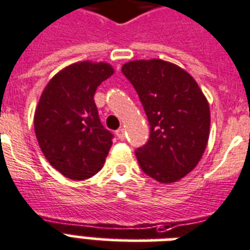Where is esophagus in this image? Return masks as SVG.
Returning a JSON list of instances; mask_svg holds the SVG:
<instances>
[{
    "label": "esophagus",
    "mask_w": 250,
    "mask_h": 250,
    "mask_svg": "<svg viewBox=\"0 0 250 250\" xmlns=\"http://www.w3.org/2000/svg\"><path fill=\"white\" fill-rule=\"evenodd\" d=\"M116 135H117V138L121 139V141H124V139H125V130H124L123 127H120V129H117V130H116Z\"/></svg>",
    "instance_id": "1"
}]
</instances>
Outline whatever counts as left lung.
Wrapping results in <instances>:
<instances>
[{
  "label": "left lung",
  "mask_w": 250,
  "mask_h": 250,
  "mask_svg": "<svg viewBox=\"0 0 250 250\" xmlns=\"http://www.w3.org/2000/svg\"><path fill=\"white\" fill-rule=\"evenodd\" d=\"M121 71L137 91L150 125L147 142L135 150L139 167L159 183H175L205 152L208 100L191 75L163 60L130 61Z\"/></svg>",
  "instance_id": "1"
}]
</instances>
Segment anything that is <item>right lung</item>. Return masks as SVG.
Here are the masks:
<instances>
[{"label":"right lung","mask_w":250,"mask_h":250,"mask_svg":"<svg viewBox=\"0 0 250 250\" xmlns=\"http://www.w3.org/2000/svg\"><path fill=\"white\" fill-rule=\"evenodd\" d=\"M112 74L108 63H73L42 91L34 117L35 134L48 162L67 179L86 180L104 166L113 134L99 119L94 95Z\"/></svg>","instance_id":"1"}]
</instances>
